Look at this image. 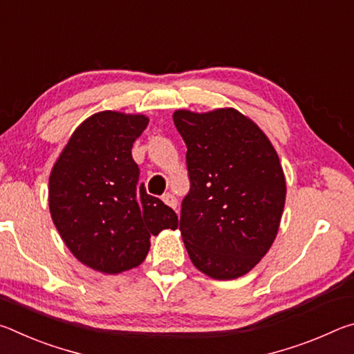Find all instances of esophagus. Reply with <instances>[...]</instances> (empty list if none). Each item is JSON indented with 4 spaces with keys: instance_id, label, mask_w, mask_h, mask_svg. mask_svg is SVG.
Wrapping results in <instances>:
<instances>
[{
    "instance_id": "34e87169",
    "label": "esophagus",
    "mask_w": 354,
    "mask_h": 354,
    "mask_svg": "<svg viewBox=\"0 0 354 354\" xmlns=\"http://www.w3.org/2000/svg\"><path fill=\"white\" fill-rule=\"evenodd\" d=\"M162 201L165 203V205H169L170 207H173V209H176V206H178V200H176V196L173 195V194H164L162 195Z\"/></svg>"
}]
</instances>
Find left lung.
<instances>
[{
  "label": "left lung",
  "mask_w": 354,
  "mask_h": 354,
  "mask_svg": "<svg viewBox=\"0 0 354 354\" xmlns=\"http://www.w3.org/2000/svg\"><path fill=\"white\" fill-rule=\"evenodd\" d=\"M187 147L189 194L179 231L190 261L214 279H234L259 262L277 237L286 201L279 158L257 124L236 109L176 111Z\"/></svg>",
  "instance_id": "8db88e82"
}]
</instances>
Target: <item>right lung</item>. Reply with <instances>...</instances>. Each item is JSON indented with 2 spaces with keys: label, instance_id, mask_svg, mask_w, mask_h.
Wrapping results in <instances>:
<instances>
[{
  "label": "right lung",
  "instance_id": "right-lung-1",
  "mask_svg": "<svg viewBox=\"0 0 354 354\" xmlns=\"http://www.w3.org/2000/svg\"><path fill=\"white\" fill-rule=\"evenodd\" d=\"M145 115L104 111L70 137L50 176V212L77 261L115 274L145 261L149 239L176 230L178 215L139 184L133 143Z\"/></svg>",
  "mask_w": 354,
  "mask_h": 354
}]
</instances>
